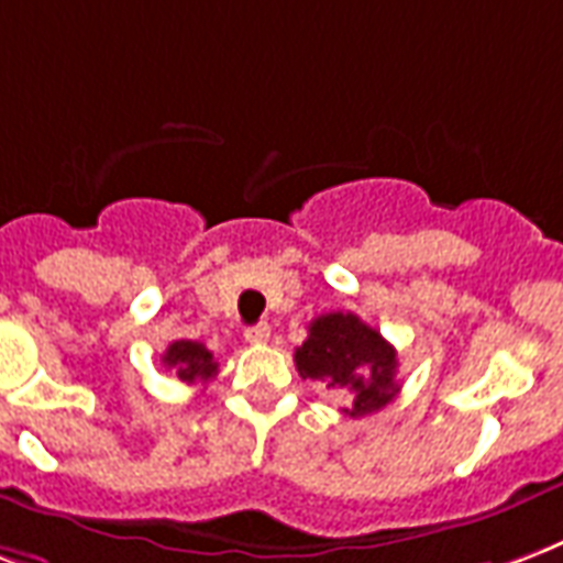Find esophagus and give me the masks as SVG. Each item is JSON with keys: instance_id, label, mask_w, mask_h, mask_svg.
<instances>
[{"instance_id": "obj_1", "label": "esophagus", "mask_w": 563, "mask_h": 563, "mask_svg": "<svg viewBox=\"0 0 563 563\" xmlns=\"http://www.w3.org/2000/svg\"><path fill=\"white\" fill-rule=\"evenodd\" d=\"M244 340H247L250 345L268 343V340H271V328H268V322H260V324H253V328H247V331H244Z\"/></svg>"}]
</instances>
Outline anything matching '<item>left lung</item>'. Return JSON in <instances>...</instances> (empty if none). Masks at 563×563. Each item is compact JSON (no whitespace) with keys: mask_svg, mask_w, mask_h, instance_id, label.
I'll return each instance as SVG.
<instances>
[{"mask_svg":"<svg viewBox=\"0 0 563 563\" xmlns=\"http://www.w3.org/2000/svg\"><path fill=\"white\" fill-rule=\"evenodd\" d=\"M301 378L340 387L352 397L349 418L385 409L397 397V349L355 313H324L310 322L307 340L295 349Z\"/></svg>","mask_w":563,"mask_h":563,"instance_id":"1","label":"left lung"}]
</instances>
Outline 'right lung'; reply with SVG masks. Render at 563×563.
Masks as SVG:
<instances>
[{"label":"right lung","instance_id":"right-lung-1","mask_svg":"<svg viewBox=\"0 0 563 563\" xmlns=\"http://www.w3.org/2000/svg\"><path fill=\"white\" fill-rule=\"evenodd\" d=\"M164 366L176 369V376L187 385L194 382H208V378L218 376V364H214V355L208 352L202 343H194V340H176L169 343V349L164 352Z\"/></svg>","mask_w":563,"mask_h":563}]
</instances>
